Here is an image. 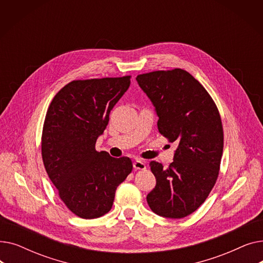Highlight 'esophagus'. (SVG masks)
I'll list each match as a JSON object with an SVG mask.
<instances>
[{"label": "esophagus", "instance_id": "34e87169", "mask_svg": "<svg viewBox=\"0 0 263 263\" xmlns=\"http://www.w3.org/2000/svg\"><path fill=\"white\" fill-rule=\"evenodd\" d=\"M133 167H134V170H140V171H144V170H146V164H145V162H143V161H141V160H136V161H134L133 162Z\"/></svg>", "mask_w": 263, "mask_h": 263}]
</instances>
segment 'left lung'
Masks as SVG:
<instances>
[{
	"mask_svg": "<svg viewBox=\"0 0 263 263\" xmlns=\"http://www.w3.org/2000/svg\"><path fill=\"white\" fill-rule=\"evenodd\" d=\"M159 117V132L176 142L174 162L164 168L151 161L157 184L147 195L156 214L182 218L197 210L218 176L224 133L218 109L200 83L182 69L136 77Z\"/></svg>",
	"mask_w": 263,
	"mask_h": 263,
	"instance_id": "1",
	"label": "left lung"
}]
</instances>
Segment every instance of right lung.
<instances>
[{
    "instance_id": "1",
    "label": "right lung",
    "mask_w": 263,
    "mask_h": 263,
    "mask_svg": "<svg viewBox=\"0 0 263 263\" xmlns=\"http://www.w3.org/2000/svg\"><path fill=\"white\" fill-rule=\"evenodd\" d=\"M130 78L72 81L47 110L41 137L45 168L67 208L82 218L107 213L117 186L132 172L129 158L116 159L95 148Z\"/></svg>"
}]
</instances>
